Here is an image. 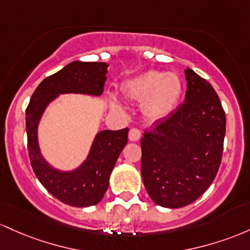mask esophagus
Masks as SVG:
<instances>
[{
  "instance_id": "1",
  "label": "esophagus",
  "mask_w": 250,
  "mask_h": 250,
  "mask_svg": "<svg viewBox=\"0 0 250 250\" xmlns=\"http://www.w3.org/2000/svg\"><path fill=\"white\" fill-rule=\"evenodd\" d=\"M140 137H142V133H140L138 128L132 127L130 130V132H128V139H130L131 142H137V140L140 139Z\"/></svg>"
}]
</instances>
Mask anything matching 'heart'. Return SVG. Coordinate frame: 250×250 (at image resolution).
<instances>
[{
    "label": "heart",
    "instance_id": "heart-1",
    "mask_svg": "<svg viewBox=\"0 0 250 250\" xmlns=\"http://www.w3.org/2000/svg\"><path fill=\"white\" fill-rule=\"evenodd\" d=\"M122 92L126 98L142 103V113L150 122L167 119L177 110L183 83L176 73L147 71L125 81ZM113 107L120 108V103H112Z\"/></svg>",
    "mask_w": 250,
    "mask_h": 250
}]
</instances>
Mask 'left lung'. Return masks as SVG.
Instances as JSON below:
<instances>
[{"instance_id": "obj_1", "label": "left lung", "mask_w": 250, "mask_h": 250, "mask_svg": "<svg viewBox=\"0 0 250 250\" xmlns=\"http://www.w3.org/2000/svg\"><path fill=\"white\" fill-rule=\"evenodd\" d=\"M184 73V104L140 140L145 189L156 204L171 209L189 206L211 186L226 136V113L215 89L192 69Z\"/></svg>"}]
</instances>
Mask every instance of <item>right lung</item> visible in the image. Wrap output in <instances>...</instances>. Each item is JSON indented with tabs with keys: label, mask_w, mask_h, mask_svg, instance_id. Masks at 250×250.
<instances>
[{
	"label": "right lung",
	"mask_w": 250,
	"mask_h": 250,
	"mask_svg": "<svg viewBox=\"0 0 250 250\" xmlns=\"http://www.w3.org/2000/svg\"><path fill=\"white\" fill-rule=\"evenodd\" d=\"M107 68L105 62L73 61L42 81L26 111L28 152L35 176L55 198L77 208L95 206L103 200L118 157L127 144L128 128L98 132L85 161L73 170H61L53 167L42 155L39 125L47 107L60 95L100 97L107 79Z\"/></svg>",
	"instance_id": "right-lung-1"
}]
</instances>
